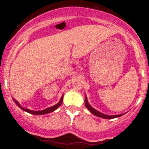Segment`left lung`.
Returning <instances> with one entry per match:
<instances>
[{
  "instance_id": "8db88e82",
  "label": "left lung",
  "mask_w": 149,
  "mask_h": 149,
  "mask_svg": "<svg viewBox=\"0 0 149 149\" xmlns=\"http://www.w3.org/2000/svg\"><path fill=\"white\" fill-rule=\"evenodd\" d=\"M85 107H86L87 109L90 111V112L92 113V114L95 115L96 116H98V117L102 118H105V119H112V118H115L117 117H120V116H123V114H120V115H115V116H108V115H105V114L102 113L98 111L95 110V109H93L91 106L90 105L88 102V100H87V97H85Z\"/></svg>"
}]
</instances>
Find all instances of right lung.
<instances>
[{
    "mask_svg": "<svg viewBox=\"0 0 149 149\" xmlns=\"http://www.w3.org/2000/svg\"><path fill=\"white\" fill-rule=\"evenodd\" d=\"M64 96V95H63ZM63 96L61 97L60 101L59 102V103L56 104V105L53 106V107H49L47 108V109H45V110H42V111H31V110H29V109H26L24 108H23L22 107L21 105H20L19 104V102L17 101L15 99H14V101L18 105V107L19 108H21L22 110L25 111L29 113H31V114H34V115H42V114H46V113H50V112H52L54 111V110H56V109H57L58 107H59V106H61V103H62L63 102Z\"/></svg>",
    "mask_w": 149,
    "mask_h": 149,
    "instance_id": "right-lung-1",
    "label": "right lung"
}]
</instances>
